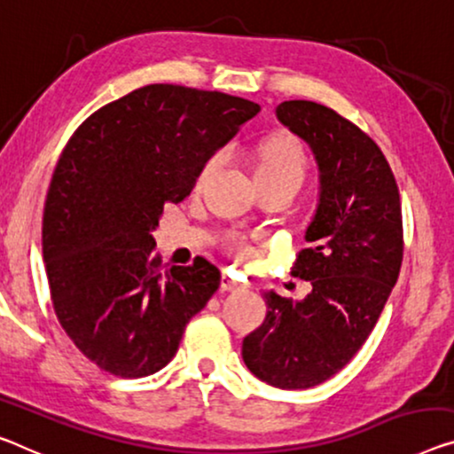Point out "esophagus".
Returning <instances> with one entry per match:
<instances>
[{
  "label": "esophagus",
  "instance_id": "obj_1",
  "mask_svg": "<svg viewBox=\"0 0 454 454\" xmlns=\"http://www.w3.org/2000/svg\"><path fill=\"white\" fill-rule=\"evenodd\" d=\"M221 288L225 290V292H235V290H241V288H246V284H243L239 278H235L233 274H223L221 276Z\"/></svg>",
  "mask_w": 454,
  "mask_h": 454
}]
</instances>
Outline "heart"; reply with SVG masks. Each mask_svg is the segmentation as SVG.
I'll return each instance as SVG.
<instances>
[{"label": "heart", "mask_w": 454, "mask_h": 454, "mask_svg": "<svg viewBox=\"0 0 454 454\" xmlns=\"http://www.w3.org/2000/svg\"><path fill=\"white\" fill-rule=\"evenodd\" d=\"M221 156H213L205 164L203 174L213 170L219 164ZM306 172H309V158L302 145H300L294 137L286 134H274L263 139L255 150V164L254 174L257 183H278L294 186L296 191L302 186ZM225 246L233 249L237 255L249 257L251 247L247 246V239L239 233L229 235L225 239Z\"/></svg>", "instance_id": "obj_1"}]
</instances>
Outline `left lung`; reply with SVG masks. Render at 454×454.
I'll use <instances>...</instances> for the list:
<instances>
[{"label": "left lung", "mask_w": 454, "mask_h": 454, "mask_svg": "<svg viewBox=\"0 0 454 454\" xmlns=\"http://www.w3.org/2000/svg\"><path fill=\"white\" fill-rule=\"evenodd\" d=\"M276 115L310 145L320 170L309 247L292 270L312 292H266V320L241 355L270 386L306 389L339 373L378 323L402 268V203L386 156L357 125L315 101H284Z\"/></svg>", "instance_id": "8db88e82"}]
</instances>
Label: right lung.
<instances>
[{"label":"right lung","instance_id":"1","mask_svg":"<svg viewBox=\"0 0 454 454\" xmlns=\"http://www.w3.org/2000/svg\"><path fill=\"white\" fill-rule=\"evenodd\" d=\"M257 111L219 90L148 85L97 109L68 139L46 194L42 255L59 323L103 372H160L217 292V266H166L152 231Z\"/></svg>","mask_w":454,"mask_h":454}]
</instances>
